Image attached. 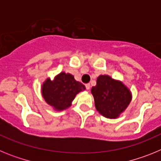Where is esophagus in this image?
Returning <instances> with one entry per match:
<instances>
[{"label": "esophagus", "instance_id": "1", "mask_svg": "<svg viewBox=\"0 0 161 161\" xmlns=\"http://www.w3.org/2000/svg\"><path fill=\"white\" fill-rule=\"evenodd\" d=\"M90 84H86V85H85V88H86V89H88V90L90 89Z\"/></svg>", "mask_w": 161, "mask_h": 161}]
</instances>
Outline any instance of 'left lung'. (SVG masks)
<instances>
[{"label": "left lung", "instance_id": "1", "mask_svg": "<svg viewBox=\"0 0 161 161\" xmlns=\"http://www.w3.org/2000/svg\"><path fill=\"white\" fill-rule=\"evenodd\" d=\"M91 93L94 97L97 110L109 119L119 117L131 100L129 89L109 76H98L97 85L92 88Z\"/></svg>", "mask_w": 161, "mask_h": 161}]
</instances>
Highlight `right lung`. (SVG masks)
<instances>
[{
	"label": "right lung",
	"mask_w": 161,
	"mask_h": 161,
	"mask_svg": "<svg viewBox=\"0 0 161 161\" xmlns=\"http://www.w3.org/2000/svg\"><path fill=\"white\" fill-rule=\"evenodd\" d=\"M85 89V85L76 81L72 75L61 72L54 80L47 79L44 82L42 93L47 103L55 109L63 110L71 106L79 92Z\"/></svg>",
	"instance_id": "add662e5"
}]
</instances>
